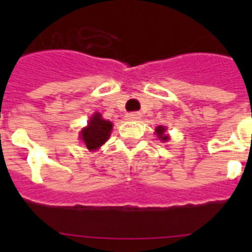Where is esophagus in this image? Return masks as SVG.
<instances>
[{
    "label": "esophagus",
    "instance_id": "34e87169",
    "mask_svg": "<svg viewBox=\"0 0 252 252\" xmlns=\"http://www.w3.org/2000/svg\"><path fill=\"white\" fill-rule=\"evenodd\" d=\"M126 120H138L141 118V115H140V112H128L126 115Z\"/></svg>",
    "mask_w": 252,
    "mask_h": 252
}]
</instances>
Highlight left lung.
Here are the masks:
<instances>
[{
    "mask_svg": "<svg viewBox=\"0 0 252 252\" xmlns=\"http://www.w3.org/2000/svg\"><path fill=\"white\" fill-rule=\"evenodd\" d=\"M165 128L163 126H158L157 129H156V132H157V134L159 136V138H161L162 141H167L168 137L167 136H163V133H165Z\"/></svg>",
    "mask_w": 252,
    "mask_h": 252,
    "instance_id": "obj_1",
    "label": "left lung"
}]
</instances>
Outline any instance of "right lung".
Returning <instances> with one entry per match:
<instances>
[{"label": "right lung", "mask_w": 252, "mask_h": 252, "mask_svg": "<svg viewBox=\"0 0 252 252\" xmlns=\"http://www.w3.org/2000/svg\"><path fill=\"white\" fill-rule=\"evenodd\" d=\"M112 129V123L103 120L99 114L91 116L89 126L81 132V138L84 140L85 145L89 150L98 149L108 140Z\"/></svg>", "instance_id": "add662e5"}]
</instances>
